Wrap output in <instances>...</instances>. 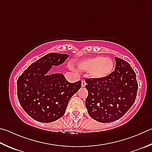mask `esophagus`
<instances>
[{
	"label": "esophagus",
	"mask_w": 152,
	"mask_h": 152,
	"mask_svg": "<svg viewBox=\"0 0 152 152\" xmlns=\"http://www.w3.org/2000/svg\"><path fill=\"white\" fill-rule=\"evenodd\" d=\"M86 84V82L84 80H82V87H84Z\"/></svg>",
	"instance_id": "1"
}]
</instances>
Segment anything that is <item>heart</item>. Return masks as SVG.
<instances>
[{
    "instance_id": "1",
    "label": "heart",
    "mask_w": 152,
    "mask_h": 152,
    "mask_svg": "<svg viewBox=\"0 0 152 152\" xmlns=\"http://www.w3.org/2000/svg\"><path fill=\"white\" fill-rule=\"evenodd\" d=\"M80 70L90 72L94 78L101 79L109 76L114 68V62L108 58L96 56L82 60L79 64Z\"/></svg>"
}]
</instances>
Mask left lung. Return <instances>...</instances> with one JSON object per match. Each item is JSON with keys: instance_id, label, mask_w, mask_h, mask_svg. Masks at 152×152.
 Listing matches in <instances>:
<instances>
[{"instance_id": "left-lung-1", "label": "left lung", "mask_w": 152, "mask_h": 152, "mask_svg": "<svg viewBox=\"0 0 152 152\" xmlns=\"http://www.w3.org/2000/svg\"><path fill=\"white\" fill-rule=\"evenodd\" d=\"M115 70L106 78H86L88 114L101 123L114 122L130 109L136 100V75L128 62L115 57Z\"/></svg>"}]
</instances>
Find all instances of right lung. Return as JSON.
Wrapping results in <instances>:
<instances>
[{"mask_svg":"<svg viewBox=\"0 0 152 152\" xmlns=\"http://www.w3.org/2000/svg\"><path fill=\"white\" fill-rule=\"evenodd\" d=\"M68 57L66 54L49 53L33 62L18 78L19 102L38 122L50 123L61 118L69 100L81 87V80L70 83L62 74H48L53 66L63 64Z\"/></svg>","mask_w":152,"mask_h":152,"instance_id":"right-lung-1","label":"right lung"}]
</instances>
